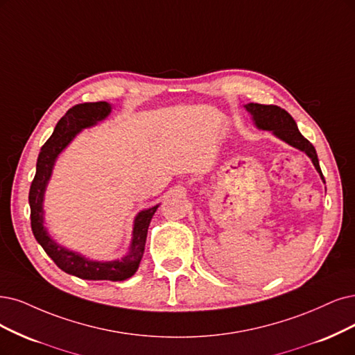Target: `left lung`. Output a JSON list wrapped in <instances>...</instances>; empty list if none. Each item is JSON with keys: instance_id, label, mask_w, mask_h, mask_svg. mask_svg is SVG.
<instances>
[{"instance_id": "8db88e82", "label": "left lung", "mask_w": 355, "mask_h": 355, "mask_svg": "<svg viewBox=\"0 0 355 355\" xmlns=\"http://www.w3.org/2000/svg\"><path fill=\"white\" fill-rule=\"evenodd\" d=\"M244 108L252 115V120L259 130L270 131L275 137H278L282 141L290 144V146L304 152L311 159L314 168H316L322 181L324 182L316 149H314L313 144L300 133L297 123L290 114L285 110L277 107V105H261L250 102L244 105Z\"/></svg>"}]
</instances>
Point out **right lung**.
<instances>
[{"label":"right lung","instance_id":"1","mask_svg":"<svg viewBox=\"0 0 355 355\" xmlns=\"http://www.w3.org/2000/svg\"><path fill=\"white\" fill-rule=\"evenodd\" d=\"M112 111V105L108 102H87L78 103L70 108L57 123L54 133L46 140L37 156L36 174L29 191L31 205V224L36 241L42 245L45 253L55 261V265L65 273L74 275L80 279L89 281H124L133 277L139 269L143 257L144 244H146L148 230L150 220L159 205L140 211L133 222V234L128 252L124 257L115 260H94L70 248L58 244L51 237L45 227L44 199L45 190L52 175L57 157L69 146L74 137L85 128H90L103 121Z\"/></svg>","mask_w":355,"mask_h":355}]
</instances>
